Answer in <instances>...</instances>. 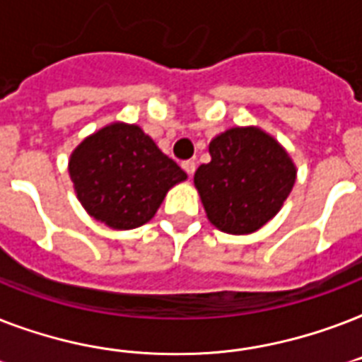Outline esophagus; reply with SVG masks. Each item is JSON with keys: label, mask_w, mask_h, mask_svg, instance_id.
<instances>
[{"label": "esophagus", "mask_w": 362, "mask_h": 362, "mask_svg": "<svg viewBox=\"0 0 362 362\" xmlns=\"http://www.w3.org/2000/svg\"><path fill=\"white\" fill-rule=\"evenodd\" d=\"M182 169L186 170L187 176H189V178H192L193 173H195V169H197V163H195V161H193V159H187V161H184V163H182Z\"/></svg>", "instance_id": "esophagus-1"}]
</instances>
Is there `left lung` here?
<instances>
[{
    "label": "left lung",
    "mask_w": 362,
    "mask_h": 362,
    "mask_svg": "<svg viewBox=\"0 0 362 362\" xmlns=\"http://www.w3.org/2000/svg\"><path fill=\"white\" fill-rule=\"evenodd\" d=\"M210 163L195 170L209 220L231 235L257 231L291 193L295 165L278 142L257 127H233L210 142Z\"/></svg>",
    "instance_id": "1"
}]
</instances>
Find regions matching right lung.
Segmentation results:
<instances>
[{
  "label": "right lung",
  "instance_id": "add662e5",
  "mask_svg": "<svg viewBox=\"0 0 362 362\" xmlns=\"http://www.w3.org/2000/svg\"><path fill=\"white\" fill-rule=\"evenodd\" d=\"M69 175L88 214L112 229L152 220L169 187L187 178L141 127L127 124L88 136L71 156Z\"/></svg>",
  "mask_w": 362,
  "mask_h": 362
}]
</instances>
